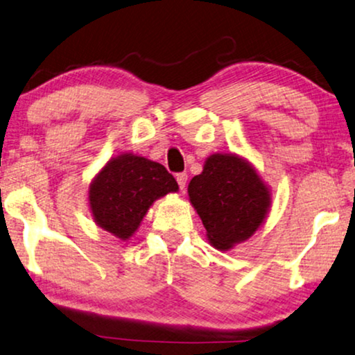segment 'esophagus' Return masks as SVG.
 <instances>
[{
	"mask_svg": "<svg viewBox=\"0 0 355 355\" xmlns=\"http://www.w3.org/2000/svg\"><path fill=\"white\" fill-rule=\"evenodd\" d=\"M176 181L179 184V189L184 192L186 191V184H187V174L186 173H179L176 174Z\"/></svg>",
	"mask_w": 355,
	"mask_h": 355,
	"instance_id": "esophagus-1",
	"label": "esophagus"
}]
</instances>
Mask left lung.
Masks as SVG:
<instances>
[{
  "instance_id": "left-lung-1",
  "label": "left lung",
  "mask_w": 355,
  "mask_h": 355,
  "mask_svg": "<svg viewBox=\"0 0 355 355\" xmlns=\"http://www.w3.org/2000/svg\"><path fill=\"white\" fill-rule=\"evenodd\" d=\"M189 198L220 250L232 249L259 230L268 213V187L237 155H210L203 171L189 182Z\"/></svg>"
}]
</instances>
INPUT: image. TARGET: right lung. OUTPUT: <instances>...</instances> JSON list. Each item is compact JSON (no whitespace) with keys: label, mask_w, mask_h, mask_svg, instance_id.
Here are the masks:
<instances>
[{"label":"right lung","mask_w":355,"mask_h":355,"mask_svg":"<svg viewBox=\"0 0 355 355\" xmlns=\"http://www.w3.org/2000/svg\"><path fill=\"white\" fill-rule=\"evenodd\" d=\"M178 189L163 164L132 153L119 155L92 181L90 211L96 225L125 241L137 231L152 203Z\"/></svg>","instance_id":"add662e5"}]
</instances>
